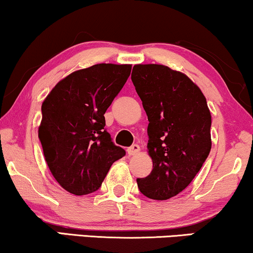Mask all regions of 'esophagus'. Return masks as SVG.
Instances as JSON below:
<instances>
[{"label":"esophagus","mask_w":253,"mask_h":253,"mask_svg":"<svg viewBox=\"0 0 253 253\" xmlns=\"http://www.w3.org/2000/svg\"><path fill=\"white\" fill-rule=\"evenodd\" d=\"M127 153H128V155H136V154H139L140 153V147H139V145H133V146H130L128 149H127Z\"/></svg>","instance_id":"obj_1"}]
</instances>
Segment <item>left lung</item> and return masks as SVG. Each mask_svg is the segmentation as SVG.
<instances>
[{
  "label": "left lung",
  "instance_id": "obj_1",
  "mask_svg": "<svg viewBox=\"0 0 253 253\" xmlns=\"http://www.w3.org/2000/svg\"><path fill=\"white\" fill-rule=\"evenodd\" d=\"M132 82L148 117L147 148L153 161L137 187L152 200H169L190 184L209 155L211 114L200 87L168 66L137 64Z\"/></svg>",
  "mask_w": 253,
  "mask_h": 253
}]
</instances>
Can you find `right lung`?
Listing matches in <instances>:
<instances>
[{
	"instance_id": "1",
	"label": "right lung",
	"mask_w": 253,
	"mask_h": 253,
	"mask_svg": "<svg viewBox=\"0 0 253 253\" xmlns=\"http://www.w3.org/2000/svg\"><path fill=\"white\" fill-rule=\"evenodd\" d=\"M129 64H95L58 82L42 104L38 137L51 174L66 191L100 188L126 152L105 129V112L130 75Z\"/></svg>"
}]
</instances>
